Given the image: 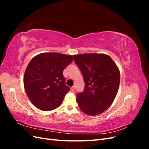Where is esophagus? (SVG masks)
<instances>
[{"label": "esophagus", "instance_id": "obj_1", "mask_svg": "<svg viewBox=\"0 0 149 149\" xmlns=\"http://www.w3.org/2000/svg\"><path fill=\"white\" fill-rule=\"evenodd\" d=\"M71 91L74 92V86H73V87H71Z\"/></svg>", "mask_w": 149, "mask_h": 149}]
</instances>
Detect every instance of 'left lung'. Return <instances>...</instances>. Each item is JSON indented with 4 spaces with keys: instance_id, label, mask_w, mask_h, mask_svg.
I'll use <instances>...</instances> for the list:
<instances>
[{
    "instance_id": "obj_1",
    "label": "left lung",
    "mask_w": 149,
    "mask_h": 149,
    "mask_svg": "<svg viewBox=\"0 0 149 149\" xmlns=\"http://www.w3.org/2000/svg\"><path fill=\"white\" fill-rule=\"evenodd\" d=\"M83 74L84 91L76 95V101L84 113L96 116L113 102L120 83V71L112 58L104 53L73 55Z\"/></svg>"
}]
</instances>
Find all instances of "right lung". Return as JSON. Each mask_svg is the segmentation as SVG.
Instances as JSON below:
<instances>
[{
  "instance_id": "1",
  "label": "right lung",
  "mask_w": 149,
  "mask_h": 149,
  "mask_svg": "<svg viewBox=\"0 0 149 149\" xmlns=\"http://www.w3.org/2000/svg\"><path fill=\"white\" fill-rule=\"evenodd\" d=\"M73 56L59 53H42L34 56L25 71L24 84L31 103L48 111L59 107L70 89L63 74Z\"/></svg>"
}]
</instances>
